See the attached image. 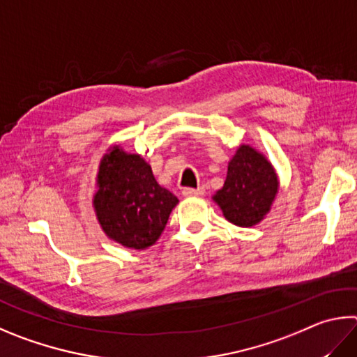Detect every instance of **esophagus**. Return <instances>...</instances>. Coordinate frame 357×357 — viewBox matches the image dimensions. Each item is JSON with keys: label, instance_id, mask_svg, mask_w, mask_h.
Masks as SVG:
<instances>
[{"label": "esophagus", "instance_id": "obj_1", "mask_svg": "<svg viewBox=\"0 0 357 357\" xmlns=\"http://www.w3.org/2000/svg\"><path fill=\"white\" fill-rule=\"evenodd\" d=\"M183 195L184 197H201L204 195V189L203 187H198V189H190V187H185L183 190Z\"/></svg>", "mask_w": 357, "mask_h": 357}]
</instances>
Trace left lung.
Returning <instances> with one entry per match:
<instances>
[{
    "instance_id": "8db88e82",
    "label": "left lung",
    "mask_w": 357,
    "mask_h": 357,
    "mask_svg": "<svg viewBox=\"0 0 357 357\" xmlns=\"http://www.w3.org/2000/svg\"><path fill=\"white\" fill-rule=\"evenodd\" d=\"M280 181L271 162L250 145H241L228 162L225 184L212 199L225 218L241 228L257 225L271 209Z\"/></svg>"
}]
</instances>
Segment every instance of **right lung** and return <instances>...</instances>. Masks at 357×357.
<instances>
[{
	"instance_id": "right-lung-1",
	"label": "right lung",
	"mask_w": 357,
	"mask_h": 357,
	"mask_svg": "<svg viewBox=\"0 0 357 357\" xmlns=\"http://www.w3.org/2000/svg\"><path fill=\"white\" fill-rule=\"evenodd\" d=\"M93 209L111 241L126 248L145 250L156 243L178 198L158 184L140 154L114 145L100 162Z\"/></svg>"
}]
</instances>
